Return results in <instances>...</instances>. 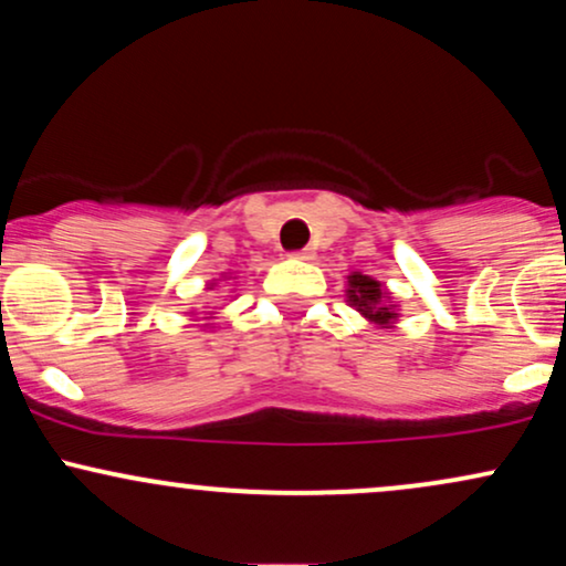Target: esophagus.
<instances>
[{
	"label": "esophagus",
	"instance_id": "34e87169",
	"mask_svg": "<svg viewBox=\"0 0 566 566\" xmlns=\"http://www.w3.org/2000/svg\"><path fill=\"white\" fill-rule=\"evenodd\" d=\"M292 258H297V261H314V250H297L292 252Z\"/></svg>",
	"mask_w": 566,
	"mask_h": 566
}]
</instances>
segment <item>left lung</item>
<instances>
[{
    "label": "left lung",
    "mask_w": 566,
    "mask_h": 566,
    "mask_svg": "<svg viewBox=\"0 0 566 566\" xmlns=\"http://www.w3.org/2000/svg\"><path fill=\"white\" fill-rule=\"evenodd\" d=\"M348 305H354L367 322L378 324V327H394L396 319H399V311L391 303V295H388L386 287L378 282V279L359 274L348 276Z\"/></svg>",
    "instance_id": "left-lung-1"
}]
</instances>
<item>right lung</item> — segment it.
I'll return each mask as SVG.
<instances>
[{"label":"right lung","mask_w":566,"mask_h":566,"mask_svg":"<svg viewBox=\"0 0 566 566\" xmlns=\"http://www.w3.org/2000/svg\"><path fill=\"white\" fill-rule=\"evenodd\" d=\"M210 290H212V287H210Z\"/></svg>","instance_id":"add662e5"}]
</instances>
